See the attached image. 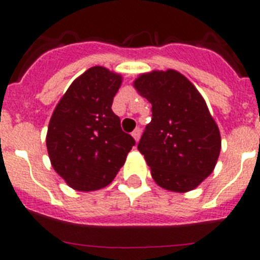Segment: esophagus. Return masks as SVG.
<instances>
[{
    "mask_svg": "<svg viewBox=\"0 0 260 260\" xmlns=\"http://www.w3.org/2000/svg\"><path fill=\"white\" fill-rule=\"evenodd\" d=\"M132 135H133V138H134L135 141H139V138H141V128H135L134 132L132 133Z\"/></svg>",
    "mask_w": 260,
    "mask_h": 260,
    "instance_id": "1",
    "label": "esophagus"
}]
</instances>
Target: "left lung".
Segmentation results:
<instances>
[{
    "label": "left lung",
    "mask_w": 260,
    "mask_h": 260,
    "mask_svg": "<svg viewBox=\"0 0 260 260\" xmlns=\"http://www.w3.org/2000/svg\"><path fill=\"white\" fill-rule=\"evenodd\" d=\"M134 87L152 104V119L138 144L151 176L162 189L194 190L212 173L221 150L219 127L204 99L172 69L141 74Z\"/></svg>",
    "instance_id": "8db88e82"
}]
</instances>
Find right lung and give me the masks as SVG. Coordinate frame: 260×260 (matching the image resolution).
<instances>
[{
	"label": "right lung",
	"mask_w": 260,
	"mask_h": 260,
	"mask_svg": "<svg viewBox=\"0 0 260 260\" xmlns=\"http://www.w3.org/2000/svg\"><path fill=\"white\" fill-rule=\"evenodd\" d=\"M122 77L93 66L70 84L50 117L47 148L53 169L78 191L114 180L135 144L112 110Z\"/></svg>",
	"instance_id": "obj_1"
}]
</instances>
